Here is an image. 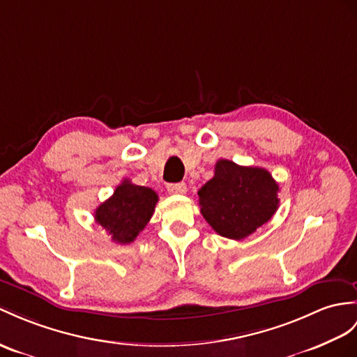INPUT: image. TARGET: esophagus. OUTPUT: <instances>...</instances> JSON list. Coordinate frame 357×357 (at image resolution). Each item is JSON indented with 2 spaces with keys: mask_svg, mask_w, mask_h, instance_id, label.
Masks as SVG:
<instances>
[{
  "mask_svg": "<svg viewBox=\"0 0 357 357\" xmlns=\"http://www.w3.org/2000/svg\"><path fill=\"white\" fill-rule=\"evenodd\" d=\"M167 189L172 195H183L188 192V186L185 183H171L167 186Z\"/></svg>",
  "mask_w": 357,
  "mask_h": 357,
  "instance_id": "34e87169",
  "label": "esophagus"
}]
</instances>
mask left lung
<instances>
[{"label": "left lung", "mask_w": 357, "mask_h": 357, "mask_svg": "<svg viewBox=\"0 0 357 357\" xmlns=\"http://www.w3.org/2000/svg\"><path fill=\"white\" fill-rule=\"evenodd\" d=\"M279 185L265 168L220 159L198 190L202 215L224 238L241 241L266 224L279 207Z\"/></svg>", "instance_id": "1"}]
</instances>
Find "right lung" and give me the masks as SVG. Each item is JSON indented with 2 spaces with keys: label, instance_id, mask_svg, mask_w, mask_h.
<instances>
[{
  "label": "right lung",
  "instance_id": "obj_1",
  "mask_svg": "<svg viewBox=\"0 0 357 357\" xmlns=\"http://www.w3.org/2000/svg\"><path fill=\"white\" fill-rule=\"evenodd\" d=\"M158 194L153 189L133 185L130 180H123L113 195L95 208V222L112 236L118 244H130L154 213Z\"/></svg>",
  "mask_w": 357,
  "mask_h": 357
}]
</instances>
